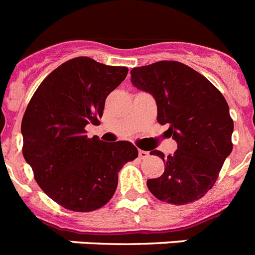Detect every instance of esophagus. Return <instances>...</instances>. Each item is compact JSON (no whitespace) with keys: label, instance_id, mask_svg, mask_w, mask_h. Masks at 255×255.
Instances as JSON below:
<instances>
[{"label":"esophagus","instance_id":"obj_1","mask_svg":"<svg viewBox=\"0 0 255 255\" xmlns=\"http://www.w3.org/2000/svg\"><path fill=\"white\" fill-rule=\"evenodd\" d=\"M148 156H149V151L139 150V158H140V159H146Z\"/></svg>","mask_w":255,"mask_h":255}]
</instances>
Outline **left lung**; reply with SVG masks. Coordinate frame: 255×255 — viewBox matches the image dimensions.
Listing matches in <instances>:
<instances>
[{
	"label": "left lung",
	"mask_w": 255,
	"mask_h": 255,
	"mask_svg": "<svg viewBox=\"0 0 255 255\" xmlns=\"http://www.w3.org/2000/svg\"><path fill=\"white\" fill-rule=\"evenodd\" d=\"M131 83L150 93L158 109V123L169 128L177 150L164 158V173L148 179L146 186L158 200L172 205L190 204L206 195L233 150L234 123L220 91L202 74L179 62L162 60L136 67Z\"/></svg>",
	"instance_id": "left-lung-1"
}]
</instances>
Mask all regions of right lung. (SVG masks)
Listing matches in <instances>:
<instances>
[{
    "label": "right lung",
    "instance_id": "add662e5",
    "mask_svg": "<svg viewBox=\"0 0 255 255\" xmlns=\"http://www.w3.org/2000/svg\"><path fill=\"white\" fill-rule=\"evenodd\" d=\"M126 74V67L74 58L51 72L27 105L22 154L41 190L65 209L88 212L106 205L119 170L137 156L130 141L105 143L86 135V126L100 123L106 97Z\"/></svg>",
    "mask_w": 255,
    "mask_h": 255
}]
</instances>
